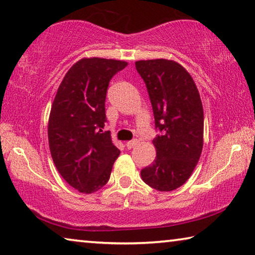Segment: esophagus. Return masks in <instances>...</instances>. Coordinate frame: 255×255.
Masks as SVG:
<instances>
[{
    "label": "esophagus",
    "mask_w": 255,
    "mask_h": 255,
    "mask_svg": "<svg viewBox=\"0 0 255 255\" xmlns=\"http://www.w3.org/2000/svg\"><path fill=\"white\" fill-rule=\"evenodd\" d=\"M135 144H138V140H131V141H128L127 143H125V146H127L128 149H131L135 146Z\"/></svg>",
    "instance_id": "34e87169"
}]
</instances>
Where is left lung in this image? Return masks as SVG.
<instances>
[{"instance_id": "obj_1", "label": "left lung", "mask_w": 255, "mask_h": 255, "mask_svg": "<svg viewBox=\"0 0 255 255\" xmlns=\"http://www.w3.org/2000/svg\"><path fill=\"white\" fill-rule=\"evenodd\" d=\"M135 68L146 83L160 132L152 140L156 158L141 170V178L156 190H174L189 179L202 154L201 97L190 74L173 60H139Z\"/></svg>"}]
</instances>
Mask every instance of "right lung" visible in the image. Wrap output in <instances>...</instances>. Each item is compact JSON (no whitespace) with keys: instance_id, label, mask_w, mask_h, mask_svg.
<instances>
[{"instance_id":"add662e5","label":"right lung","mask_w":255,"mask_h":255,"mask_svg":"<svg viewBox=\"0 0 255 255\" xmlns=\"http://www.w3.org/2000/svg\"><path fill=\"white\" fill-rule=\"evenodd\" d=\"M128 62L84 58L73 65L58 88L51 107L48 138L60 175L80 193L91 194L111 177L120 149L111 132H103L105 101L112 77Z\"/></svg>"}]
</instances>
